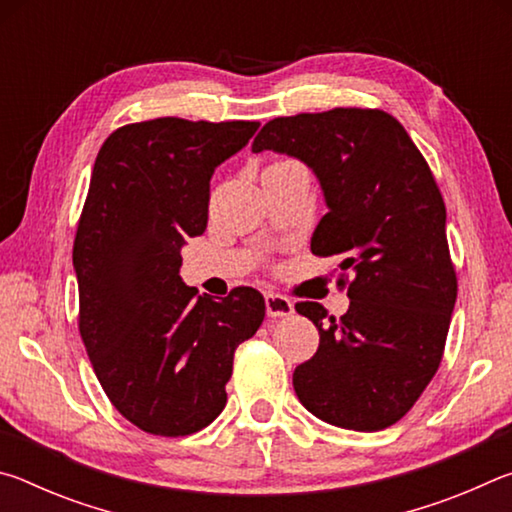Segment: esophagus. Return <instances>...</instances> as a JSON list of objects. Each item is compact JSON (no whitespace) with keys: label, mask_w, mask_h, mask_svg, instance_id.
Instances as JSON below:
<instances>
[{"label":"esophagus","mask_w":512,"mask_h":512,"mask_svg":"<svg viewBox=\"0 0 512 512\" xmlns=\"http://www.w3.org/2000/svg\"><path fill=\"white\" fill-rule=\"evenodd\" d=\"M266 302V314L271 318H282L293 314V302L287 296H280V293L268 291L264 296Z\"/></svg>","instance_id":"1"}]
</instances>
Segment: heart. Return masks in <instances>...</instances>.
Segmentation results:
<instances>
[{
  "label": "heart",
  "instance_id": "heart-1",
  "mask_svg": "<svg viewBox=\"0 0 512 512\" xmlns=\"http://www.w3.org/2000/svg\"><path fill=\"white\" fill-rule=\"evenodd\" d=\"M275 162H277V160H275Z\"/></svg>",
  "mask_w": 512,
  "mask_h": 512
}]
</instances>
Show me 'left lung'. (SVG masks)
Instances as JSON below:
<instances>
[{
	"label": "left lung",
	"mask_w": 512,
	"mask_h": 512,
	"mask_svg": "<svg viewBox=\"0 0 512 512\" xmlns=\"http://www.w3.org/2000/svg\"><path fill=\"white\" fill-rule=\"evenodd\" d=\"M296 155L316 171L329 212L311 253L341 255L350 309L296 311L318 329V350L293 370L305 409L329 424L379 431L402 420L443 361L458 277L445 201L427 160L393 115L332 108L275 117L253 151Z\"/></svg>",
	"instance_id": "1"
}]
</instances>
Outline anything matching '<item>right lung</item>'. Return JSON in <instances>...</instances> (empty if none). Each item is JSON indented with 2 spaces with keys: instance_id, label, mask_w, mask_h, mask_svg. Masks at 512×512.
<instances>
[{
  "instance_id": "1",
  "label": "right lung",
  "mask_w": 512,
  "mask_h": 512,
  "mask_svg": "<svg viewBox=\"0 0 512 512\" xmlns=\"http://www.w3.org/2000/svg\"><path fill=\"white\" fill-rule=\"evenodd\" d=\"M257 128L137 121L112 131L94 160L72 250L79 332L112 406L153 436H189L223 411L237 345L264 320L259 291L216 300L178 275L180 246L207 228L216 164Z\"/></svg>"
}]
</instances>
